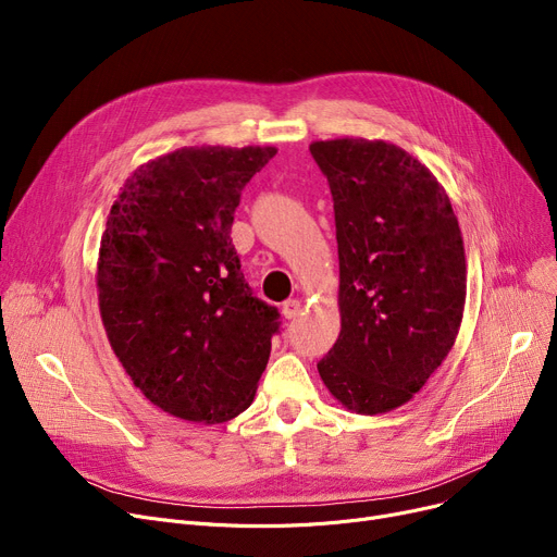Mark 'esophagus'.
<instances>
[{
	"label": "esophagus",
	"instance_id": "34e87169",
	"mask_svg": "<svg viewBox=\"0 0 557 557\" xmlns=\"http://www.w3.org/2000/svg\"><path fill=\"white\" fill-rule=\"evenodd\" d=\"M300 311H302L300 300H286V302L282 305V315H284L286 320H294V318H298V315H300Z\"/></svg>",
	"mask_w": 557,
	"mask_h": 557
}]
</instances>
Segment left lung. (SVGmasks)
<instances>
[{
	"label": "left lung",
	"mask_w": 557,
	"mask_h": 557,
	"mask_svg": "<svg viewBox=\"0 0 557 557\" xmlns=\"http://www.w3.org/2000/svg\"><path fill=\"white\" fill-rule=\"evenodd\" d=\"M309 151L327 175L338 244L341 334L318 372L359 416L411 401L460 330L467 267L451 200L411 153L341 137Z\"/></svg>",
	"instance_id": "obj_1"
}]
</instances>
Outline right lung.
I'll return each mask as SVG.
<instances>
[{"label":"right lung","instance_id":"1","mask_svg":"<svg viewBox=\"0 0 557 557\" xmlns=\"http://www.w3.org/2000/svg\"><path fill=\"white\" fill-rule=\"evenodd\" d=\"M275 146H183L137 166L110 208L97 261L112 352L164 413L202 424L252 404L280 330L252 296L230 230Z\"/></svg>","mask_w":557,"mask_h":557}]
</instances>
